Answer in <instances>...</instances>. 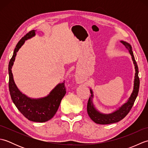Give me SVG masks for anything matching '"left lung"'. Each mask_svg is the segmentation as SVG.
Wrapping results in <instances>:
<instances>
[{
  "instance_id": "8db88e82",
  "label": "left lung",
  "mask_w": 148,
  "mask_h": 148,
  "mask_svg": "<svg viewBox=\"0 0 148 148\" xmlns=\"http://www.w3.org/2000/svg\"><path fill=\"white\" fill-rule=\"evenodd\" d=\"M120 42L124 45L126 49H127L128 51H129L135 66V69H136V73H135L134 81L133 91L132 93H131L130 97L128 98L126 102L124 103L119 108L115 110L114 111H113L111 113H109V114H104V113L100 112L99 111H98V110L96 109L95 106H94L93 102V92L92 90L90 88L91 96L90 97L88 101L87 112L90 116V118L97 124L107 125L114 123H117L121 120L122 119H123L125 116L127 115L128 113L130 112L132 108L135 100H136L137 97L138 93H139L140 84L139 78V76H138L139 70H138V66L137 64V62L134 58L132 48V46L130 44L127 42L126 41L120 40Z\"/></svg>"
}]
</instances>
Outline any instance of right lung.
Instances as JSON below:
<instances>
[{
	"mask_svg": "<svg viewBox=\"0 0 148 148\" xmlns=\"http://www.w3.org/2000/svg\"><path fill=\"white\" fill-rule=\"evenodd\" d=\"M36 30H32L22 37L16 46L9 63V89L12 102L22 114L29 120L34 122H46L56 114L61 100L66 93L64 82L58 84L48 95L38 99H32L25 95L18 89L14 81L11 69L16 53L25 40L36 36Z\"/></svg>",
	"mask_w": 148,
	"mask_h": 148,
	"instance_id": "1",
	"label": "right lung"
}]
</instances>
